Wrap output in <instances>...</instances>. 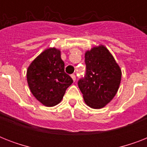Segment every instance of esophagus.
I'll list each match as a JSON object with an SVG mask.
<instances>
[{"label":"esophagus","mask_w":147,"mask_h":147,"mask_svg":"<svg viewBox=\"0 0 147 147\" xmlns=\"http://www.w3.org/2000/svg\"><path fill=\"white\" fill-rule=\"evenodd\" d=\"M71 78H72V80H73L74 82H76V76L74 75V74H72V75H71Z\"/></svg>","instance_id":"esophagus-1"}]
</instances>
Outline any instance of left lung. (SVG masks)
Returning <instances> with one entry per match:
<instances>
[{
  "instance_id": "obj_1",
  "label": "left lung",
  "mask_w": 147,
  "mask_h": 147,
  "mask_svg": "<svg viewBox=\"0 0 147 147\" xmlns=\"http://www.w3.org/2000/svg\"><path fill=\"white\" fill-rule=\"evenodd\" d=\"M86 71L78 82L85 102L99 109L107 105L118 91L121 70L113 55L104 46L94 47L85 55Z\"/></svg>"
}]
</instances>
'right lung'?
Masks as SVG:
<instances>
[{
    "label": "right lung",
    "mask_w": 147,
    "mask_h": 147,
    "mask_svg": "<svg viewBox=\"0 0 147 147\" xmlns=\"http://www.w3.org/2000/svg\"><path fill=\"white\" fill-rule=\"evenodd\" d=\"M26 78L33 96L48 107L58 105L73 82L65 72L60 50L55 48L46 49L33 60L28 67Z\"/></svg>",
    "instance_id": "obj_1"
}]
</instances>
